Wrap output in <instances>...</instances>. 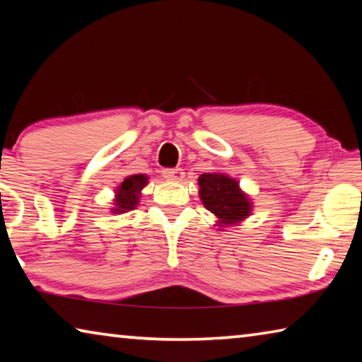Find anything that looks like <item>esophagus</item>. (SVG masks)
Segmentation results:
<instances>
[{"instance_id": "1", "label": "esophagus", "mask_w": 362, "mask_h": 362, "mask_svg": "<svg viewBox=\"0 0 362 362\" xmlns=\"http://www.w3.org/2000/svg\"><path fill=\"white\" fill-rule=\"evenodd\" d=\"M164 179L170 180V182H182L183 177H185V173L183 169H166L164 170Z\"/></svg>"}]
</instances>
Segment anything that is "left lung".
Segmentation results:
<instances>
[{"label": "left lung", "mask_w": 362, "mask_h": 362, "mask_svg": "<svg viewBox=\"0 0 362 362\" xmlns=\"http://www.w3.org/2000/svg\"><path fill=\"white\" fill-rule=\"evenodd\" d=\"M199 198L207 211L217 217L218 228L238 225L252 212V201L240 182L223 173H206L198 179Z\"/></svg>", "instance_id": "left-lung-1"}]
</instances>
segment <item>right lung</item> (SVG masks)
<instances>
[{"instance_id": "add662e5", "label": "right lung", "mask_w": 362, "mask_h": 362, "mask_svg": "<svg viewBox=\"0 0 362 362\" xmlns=\"http://www.w3.org/2000/svg\"><path fill=\"white\" fill-rule=\"evenodd\" d=\"M148 183V175L145 174H134L127 175L124 180L119 183V187L115 189V199H113V214H124L134 211L139 206L140 192Z\"/></svg>"}]
</instances>
